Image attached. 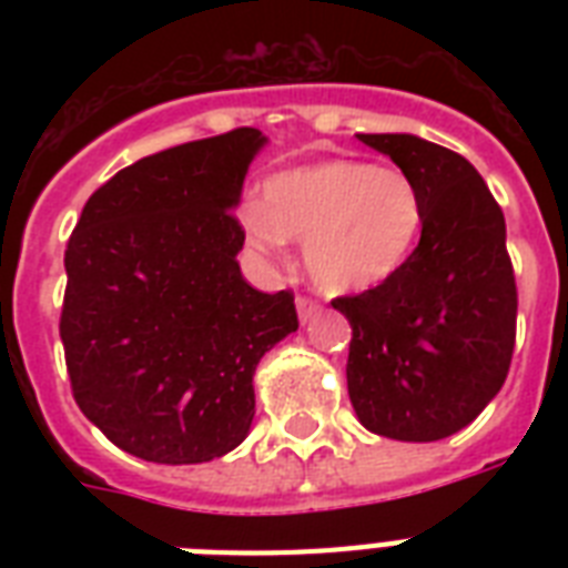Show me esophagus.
Segmentation results:
<instances>
[{"label": "esophagus", "mask_w": 568, "mask_h": 568, "mask_svg": "<svg viewBox=\"0 0 568 568\" xmlns=\"http://www.w3.org/2000/svg\"><path fill=\"white\" fill-rule=\"evenodd\" d=\"M318 312H321V303L318 301H312V297H297V315H301L303 324L315 318Z\"/></svg>", "instance_id": "obj_1"}]
</instances>
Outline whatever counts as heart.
I'll use <instances>...</instances> for the list:
<instances>
[{"instance_id": "obj_1", "label": "heart", "mask_w": 568, "mask_h": 568, "mask_svg": "<svg viewBox=\"0 0 568 568\" xmlns=\"http://www.w3.org/2000/svg\"><path fill=\"white\" fill-rule=\"evenodd\" d=\"M424 196L404 171L327 159L271 176L262 203L241 209L250 244L280 256L301 239L310 280L327 294H359L404 271L422 239Z\"/></svg>"}]
</instances>
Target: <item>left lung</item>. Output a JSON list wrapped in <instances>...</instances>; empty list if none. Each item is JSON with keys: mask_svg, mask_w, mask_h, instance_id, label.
I'll return each instance as SVG.
<instances>
[{"mask_svg": "<svg viewBox=\"0 0 568 568\" xmlns=\"http://www.w3.org/2000/svg\"><path fill=\"white\" fill-rule=\"evenodd\" d=\"M388 155L424 196V230L404 271L333 310L351 321L347 395L365 430L436 442L501 392L516 345L507 226L480 173L415 135H356Z\"/></svg>", "mask_w": 568, "mask_h": 568, "instance_id": "obj_1", "label": "left lung"}]
</instances>
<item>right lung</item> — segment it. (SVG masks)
Returning a JSON list of instances; mask_svg holds the SVG:
<instances>
[{
    "label": "right lung",
    "instance_id": "add662e5",
    "mask_svg": "<svg viewBox=\"0 0 568 568\" xmlns=\"http://www.w3.org/2000/svg\"><path fill=\"white\" fill-rule=\"evenodd\" d=\"M265 141L241 126L129 164L67 241L58 329L73 397L132 457L191 466L239 448L258 359L297 329L294 294L256 292L235 258L232 209Z\"/></svg>",
    "mask_w": 568,
    "mask_h": 568
}]
</instances>
